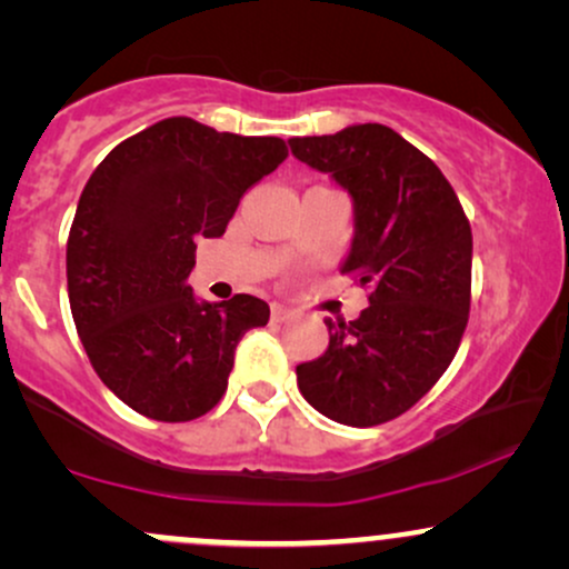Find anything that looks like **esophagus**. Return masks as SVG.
I'll return each mask as SVG.
<instances>
[{"label": "esophagus", "instance_id": "34e87169", "mask_svg": "<svg viewBox=\"0 0 569 569\" xmlns=\"http://www.w3.org/2000/svg\"><path fill=\"white\" fill-rule=\"evenodd\" d=\"M291 316H293V312L289 310V307H283V305H272V321H276V323L289 321Z\"/></svg>", "mask_w": 569, "mask_h": 569}]
</instances>
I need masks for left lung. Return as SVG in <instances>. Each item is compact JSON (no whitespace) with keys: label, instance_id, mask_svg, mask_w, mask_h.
Listing matches in <instances>:
<instances>
[{"label":"left lung","instance_id":"obj_1","mask_svg":"<svg viewBox=\"0 0 569 569\" xmlns=\"http://www.w3.org/2000/svg\"><path fill=\"white\" fill-rule=\"evenodd\" d=\"M293 158L352 198L356 234L342 272L369 307L329 326V348L297 382L329 420L371 428L409 411L449 369L471 310L473 234L433 160L380 122L291 139Z\"/></svg>","mask_w":569,"mask_h":569}]
</instances>
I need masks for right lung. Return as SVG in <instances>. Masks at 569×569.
<instances>
[{
	"label": "right lung",
	"instance_id": "add662e5",
	"mask_svg": "<svg viewBox=\"0 0 569 569\" xmlns=\"http://www.w3.org/2000/svg\"><path fill=\"white\" fill-rule=\"evenodd\" d=\"M289 158L278 136L168 117L117 143L67 240L69 305L96 375L149 420L189 422L227 390L240 337L270 321L251 293L198 302L194 243L219 238L248 187Z\"/></svg>",
	"mask_w": 569,
	"mask_h": 569
}]
</instances>
